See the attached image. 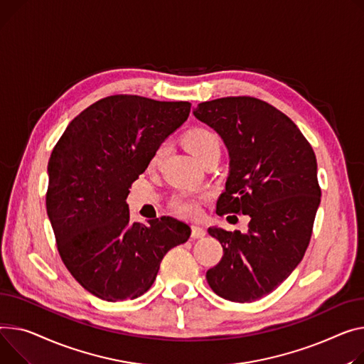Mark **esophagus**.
I'll list each match as a JSON object with an SVG mask.
<instances>
[{"label":"esophagus","instance_id":"1","mask_svg":"<svg viewBox=\"0 0 364 364\" xmlns=\"http://www.w3.org/2000/svg\"><path fill=\"white\" fill-rule=\"evenodd\" d=\"M206 235V231L200 225H191V237L193 238H203Z\"/></svg>","mask_w":364,"mask_h":364}]
</instances>
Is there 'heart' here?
I'll list each match as a JSON object with an SVG mask.
<instances>
[{
    "label": "heart",
    "instance_id": "1",
    "mask_svg": "<svg viewBox=\"0 0 364 364\" xmlns=\"http://www.w3.org/2000/svg\"><path fill=\"white\" fill-rule=\"evenodd\" d=\"M184 141H186V146L188 148V151L195 155L199 161L212 149L220 148V140H218L216 134H213L209 130H203V129L190 132L186 136ZM166 154H168V143L159 144L151 156V161H149L151 166L159 165ZM174 208L178 213L186 215V216H196L200 212L198 199L193 196H188V195H183V196L177 198L174 200Z\"/></svg>",
    "mask_w": 364,
    "mask_h": 364
}]
</instances>
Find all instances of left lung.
<instances>
[{"label": "left lung", "mask_w": 364, "mask_h": 364, "mask_svg": "<svg viewBox=\"0 0 364 364\" xmlns=\"http://www.w3.org/2000/svg\"><path fill=\"white\" fill-rule=\"evenodd\" d=\"M193 114L228 151L216 212L250 218L247 232L209 227L224 256L206 279L220 297L252 303L272 293L304 256L321 203L316 156L291 119L250 96L202 102Z\"/></svg>", "instance_id": "obj_1"}]
</instances>
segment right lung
Returning <instances> with one entry per match:
<instances>
[{
  "label": "right lung",
  "instance_id": "right-lung-1",
  "mask_svg": "<svg viewBox=\"0 0 364 364\" xmlns=\"http://www.w3.org/2000/svg\"><path fill=\"white\" fill-rule=\"evenodd\" d=\"M188 114V102L108 96L73 119L55 144L46 212L64 264L90 294L114 303L140 297L166 252L188 240L190 227L171 216L133 223L126 202Z\"/></svg>",
  "mask_w": 364,
  "mask_h": 364
}]
</instances>
